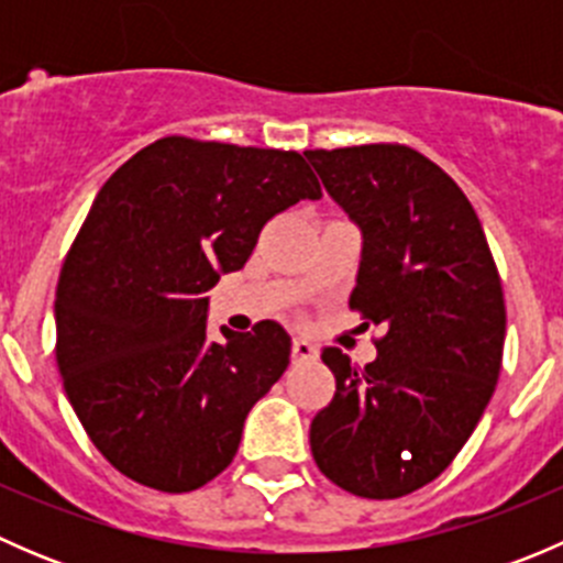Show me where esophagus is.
<instances>
[{
    "label": "esophagus",
    "instance_id": "obj_1",
    "mask_svg": "<svg viewBox=\"0 0 563 563\" xmlns=\"http://www.w3.org/2000/svg\"><path fill=\"white\" fill-rule=\"evenodd\" d=\"M316 345L310 343V340H302V338H297L291 343V360L297 362V365H302V362H313L316 360Z\"/></svg>",
    "mask_w": 563,
    "mask_h": 563
}]
</instances>
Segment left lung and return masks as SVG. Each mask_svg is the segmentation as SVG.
I'll use <instances>...</instances> for the list:
<instances>
[{"mask_svg": "<svg viewBox=\"0 0 563 563\" xmlns=\"http://www.w3.org/2000/svg\"><path fill=\"white\" fill-rule=\"evenodd\" d=\"M305 155L362 231L349 305L384 329L365 367L323 349L334 397L310 424V450L354 496H408L455 460L496 389L507 334L496 261L465 192L417 150Z\"/></svg>", "mask_w": 563, "mask_h": 563, "instance_id": "left-lung-1", "label": "left lung"}]
</instances>
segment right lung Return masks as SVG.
Here are the masks:
<instances>
[{"instance_id": "1", "label": "right lung", "mask_w": 563, "mask_h": 563, "mask_svg": "<svg viewBox=\"0 0 563 563\" xmlns=\"http://www.w3.org/2000/svg\"><path fill=\"white\" fill-rule=\"evenodd\" d=\"M302 198L318 201L321 185L297 152L181 135L144 146L100 187L56 286V365L92 444L139 485L212 482L288 367L277 321L209 340L203 294Z\"/></svg>"}]
</instances>
